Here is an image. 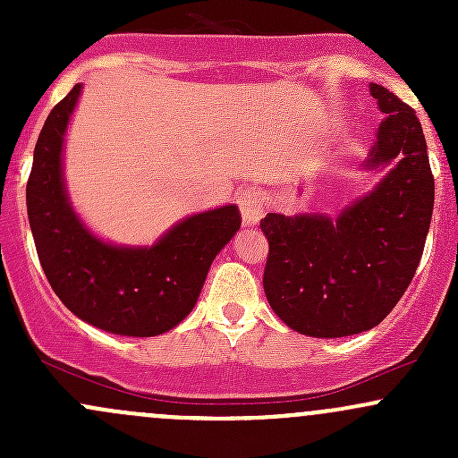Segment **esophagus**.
<instances>
[{
	"label": "esophagus",
	"instance_id": "obj_1",
	"mask_svg": "<svg viewBox=\"0 0 458 458\" xmlns=\"http://www.w3.org/2000/svg\"><path fill=\"white\" fill-rule=\"evenodd\" d=\"M239 210H242L243 221L248 225H255L263 215V201L257 192L246 191L242 197H239Z\"/></svg>",
	"mask_w": 458,
	"mask_h": 458
}]
</instances>
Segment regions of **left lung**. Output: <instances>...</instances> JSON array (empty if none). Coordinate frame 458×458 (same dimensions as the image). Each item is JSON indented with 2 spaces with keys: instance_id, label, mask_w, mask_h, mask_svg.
<instances>
[{
  "instance_id": "obj_1",
  "label": "left lung",
  "mask_w": 458,
  "mask_h": 458,
  "mask_svg": "<svg viewBox=\"0 0 458 458\" xmlns=\"http://www.w3.org/2000/svg\"><path fill=\"white\" fill-rule=\"evenodd\" d=\"M386 122L368 165L392 164L368 197L336 219L267 212L263 290L285 326L335 339L378 326L408 290L429 230L434 174L426 137L412 106L370 84Z\"/></svg>"
}]
</instances>
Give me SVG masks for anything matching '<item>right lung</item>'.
Segmentation results:
<instances>
[{
	"label": "right lung",
	"instance_id": "obj_1",
	"mask_svg": "<svg viewBox=\"0 0 458 458\" xmlns=\"http://www.w3.org/2000/svg\"><path fill=\"white\" fill-rule=\"evenodd\" d=\"M77 84L50 110L39 140L26 206L37 255L64 306L106 332L155 336L195 308L216 252L242 225L237 206L188 216L152 248H114L92 237L71 210L62 179V141Z\"/></svg>",
	"mask_w": 458,
	"mask_h": 458
}]
</instances>
